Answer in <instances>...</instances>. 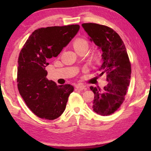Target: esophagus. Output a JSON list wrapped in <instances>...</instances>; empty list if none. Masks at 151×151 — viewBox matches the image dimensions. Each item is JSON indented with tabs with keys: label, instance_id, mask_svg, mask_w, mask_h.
Instances as JSON below:
<instances>
[{
	"label": "esophagus",
	"instance_id": "1",
	"mask_svg": "<svg viewBox=\"0 0 151 151\" xmlns=\"http://www.w3.org/2000/svg\"><path fill=\"white\" fill-rule=\"evenodd\" d=\"M76 88H78V89H79V90H81V91H82V90H83V89H85V86L83 85V84H82V83H79V84H78L77 85H76Z\"/></svg>",
	"mask_w": 151,
	"mask_h": 151
}]
</instances>
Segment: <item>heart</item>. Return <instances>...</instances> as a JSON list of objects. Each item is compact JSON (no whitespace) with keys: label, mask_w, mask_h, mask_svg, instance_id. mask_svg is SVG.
<instances>
[{"label":"heart","mask_w":151,"mask_h":151,"mask_svg":"<svg viewBox=\"0 0 151 151\" xmlns=\"http://www.w3.org/2000/svg\"><path fill=\"white\" fill-rule=\"evenodd\" d=\"M73 47L75 51H78L84 48H88V42L85 39L78 38L73 42Z\"/></svg>","instance_id":"b5f03b06"}]
</instances>
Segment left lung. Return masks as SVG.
Listing matches in <instances>:
<instances>
[{"label": "left lung", "mask_w": 151, "mask_h": 151, "mask_svg": "<svg viewBox=\"0 0 151 151\" xmlns=\"http://www.w3.org/2000/svg\"><path fill=\"white\" fill-rule=\"evenodd\" d=\"M82 27L90 41L102 52L100 76L106 75L108 82L103 91L90 87L94 94L93 111L101 115H110L121 106L130 83L131 66L126 48L120 36L111 28L96 23H84Z\"/></svg>", "instance_id": "obj_1"}]
</instances>
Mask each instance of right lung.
<instances>
[{"mask_svg": "<svg viewBox=\"0 0 151 151\" xmlns=\"http://www.w3.org/2000/svg\"><path fill=\"white\" fill-rule=\"evenodd\" d=\"M80 29L78 24L35 30L25 42L18 60L17 83L28 107L41 119L54 120L63 113L73 85H57L47 78L46 67L57 57Z\"/></svg>", "mask_w": 151, "mask_h": 151, "instance_id": "1", "label": "right lung"}]
</instances>
